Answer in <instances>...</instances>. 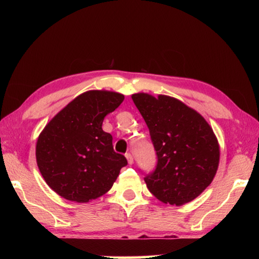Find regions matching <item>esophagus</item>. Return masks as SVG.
I'll use <instances>...</instances> for the list:
<instances>
[{"mask_svg":"<svg viewBox=\"0 0 259 259\" xmlns=\"http://www.w3.org/2000/svg\"><path fill=\"white\" fill-rule=\"evenodd\" d=\"M125 157H126V160H128V163L129 164H133L134 163V157H133V155L130 154V153H126Z\"/></svg>","mask_w":259,"mask_h":259,"instance_id":"obj_1","label":"esophagus"}]
</instances>
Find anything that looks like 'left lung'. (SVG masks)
Returning a JSON list of instances; mask_svg holds the SVG:
<instances>
[{
  "label": "left lung",
  "mask_w": 259,
  "mask_h": 259,
  "mask_svg": "<svg viewBox=\"0 0 259 259\" xmlns=\"http://www.w3.org/2000/svg\"><path fill=\"white\" fill-rule=\"evenodd\" d=\"M156 152L145 183L156 199L181 205L200 195L216 175L219 145L212 129L194 109L168 96L135 94Z\"/></svg>",
  "instance_id": "obj_1"
}]
</instances>
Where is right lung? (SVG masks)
<instances>
[{
  "label": "right lung",
  "mask_w": 259,
  "mask_h": 259,
  "mask_svg": "<svg viewBox=\"0 0 259 259\" xmlns=\"http://www.w3.org/2000/svg\"><path fill=\"white\" fill-rule=\"evenodd\" d=\"M123 99L111 91H87L46 125L36 143V161L57 194L83 203L111 190L128 161L114 151L112 135L102 125Z\"/></svg>",
  "instance_id": "1"
}]
</instances>
